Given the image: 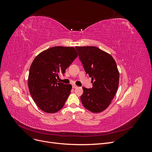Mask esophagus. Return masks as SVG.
Wrapping results in <instances>:
<instances>
[{
    "instance_id": "1",
    "label": "esophagus",
    "mask_w": 152,
    "mask_h": 152,
    "mask_svg": "<svg viewBox=\"0 0 152 152\" xmlns=\"http://www.w3.org/2000/svg\"><path fill=\"white\" fill-rule=\"evenodd\" d=\"M72 87H73V89H75V88H77L78 86H76L75 84H73V85H72Z\"/></svg>"
}]
</instances>
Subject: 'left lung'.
Returning a JSON list of instances; mask_svg holds the SVG:
<instances>
[{"instance_id":"obj_1","label":"left lung","mask_w":152,"mask_h":152,"mask_svg":"<svg viewBox=\"0 0 152 152\" xmlns=\"http://www.w3.org/2000/svg\"><path fill=\"white\" fill-rule=\"evenodd\" d=\"M93 87H83L82 104L90 112H102L108 108L118 89L119 72L115 61L110 54L94 46L75 47Z\"/></svg>"}]
</instances>
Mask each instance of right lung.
I'll list each match as a JSON object with an SVG mask.
<instances>
[{"instance_id": "obj_1", "label": "right lung", "mask_w": 152, "mask_h": 152, "mask_svg": "<svg viewBox=\"0 0 152 152\" xmlns=\"http://www.w3.org/2000/svg\"><path fill=\"white\" fill-rule=\"evenodd\" d=\"M77 56L74 48L56 46L41 52L32 62L28 89L34 102L44 112L56 113L63 107L72 86L56 79L65 73Z\"/></svg>"}]
</instances>
